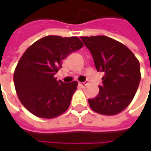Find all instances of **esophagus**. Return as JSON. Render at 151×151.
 <instances>
[{"mask_svg":"<svg viewBox=\"0 0 151 151\" xmlns=\"http://www.w3.org/2000/svg\"><path fill=\"white\" fill-rule=\"evenodd\" d=\"M78 85H79L81 87H85L86 85H88V81H85V82H82V83H78Z\"/></svg>","mask_w":151,"mask_h":151,"instance_id":"1","label":"esophagus"}]
</instances>
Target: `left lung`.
I'll return each instance as SVG.
<instances>
[{
    "label": "left lung",
    "mask_w": 151,
    "mask_h": 151,
    "mask_svg": "<svg viewBox=\"0 0 151 151\" xmlns=\"http://www.w3.org/2000/svg\"><path fill=\"white\" fill-rule=\"evenodd\" d=\"M90 50L96 70L103 72L102 86L91 108L101 114L114 115L124 110L132 101L140 80V64L133 52L116 40L105 36L81 37Z\"/></svg>",
    "instance_id": "1"
}]
</instances>
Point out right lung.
Masks as SVG:
<instances>
[{"mask_svg":"<svg viewBox=\"0 0 151 151\" xmlns=\"http://www.w3.org/2000/svg\"><path fill=\"white\" fill-rule=\"evenodd\" d=\"M83 47L77 37L47 36L30 45L14 73L16 93L24 107L37 117L50 119L69 107L78 82L64 83L54 75L62 60Z\"/></svg>","mask_w":151,"mask_h":151,"instance_id":"add662e5","label":"right lung"}]
</instances>
